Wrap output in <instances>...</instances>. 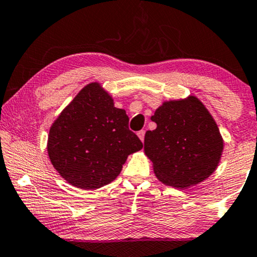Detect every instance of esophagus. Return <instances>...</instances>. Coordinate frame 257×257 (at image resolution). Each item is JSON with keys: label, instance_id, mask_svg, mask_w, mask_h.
<instances>
[{"label": "esophagus", "instance_id": "obj_1", "mask_svg": "<svg viewBox=\"0 0 257 257\" xmlns=\"http://www.w3.org/2000/svg\"><path fill=\"white\" fill-rule=\"evenodd\" d=\"M145 131H144V129H143V131H139L138 132V137L139 138H140V140L141 141H144V139H145Z\"/></svg>", "mask_w": 257, "mask_h": 257}]
</instances>
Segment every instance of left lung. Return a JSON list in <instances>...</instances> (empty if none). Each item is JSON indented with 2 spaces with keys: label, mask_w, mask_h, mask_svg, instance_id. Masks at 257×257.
Returning <instances> with one entry per match:
<instances>
[{
  "label": "left lung",
  "mask_w": 257,
  "mask_h": 257,
  "mask_svg": "<svg viewBox=\"0 0 257 257\" xmlns=\"http://www.w3.org/2000/svg\"><path fill=\"white\" fill-rule=\"evenodd\" d=\"M151 119L157 128L146 132L144 149L162 182L190 187L214 173L223 149L222 138L198 99L164 102Z\"/></svg>",
  "instance_id": "1"
}]
</instances>
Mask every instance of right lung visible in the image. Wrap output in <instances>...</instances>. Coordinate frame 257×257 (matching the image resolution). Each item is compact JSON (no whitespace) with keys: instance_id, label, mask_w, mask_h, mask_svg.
<instances>
[{"instance_id":"obj_1","label":"right lung","mask_w":257,"mask_h":257,"mask_svg":"<svg viewBox=\"0 0 257 257\" xmlns=\"http://www.w3.org/2000/svg\"><path fill=\"white\" fill-rule=\"evenodd\" d=\"M129 117L98 83L84 87L53 123L48 137L52 164L70 184L94 190L119 175L126 157L143 149Z\"/></svg>"}]
</instances>
